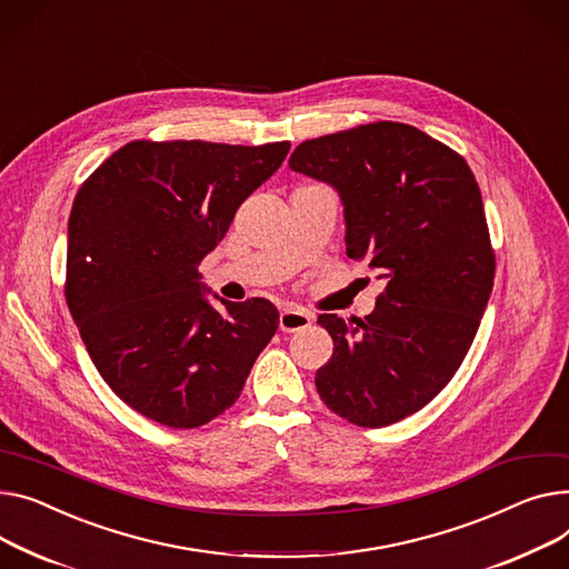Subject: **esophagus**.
Instances as JSON below:
<instances>
[{
  "mask_svg": "<svg viewBox=\"0 0 569 569\" xmlns=\"http://www.w3.org/2000/svg\"><path fill=\"white\" fill-rule=\"evenodd\" d=\"M311 322H313V316H311L309 311L297 309V307H286V309H281V313H279V329H281L283 333L301 331V329L311 327Z\"/></svg>",
  "mask_w": 569,
  "mask_h": 569,
  "instance_id": "obj_1",
  "label": "esophagus"
}]
</instances>
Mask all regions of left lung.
I'll use <instances>...</instances> for the list:
<instances>
[{"instance_id":"obj_1","label":"left lung","mask_w":569,"mask_h":569,"mask_svg":"<svg viewBox=\"0 0 569 569\" xmlns=\"http://www.w3.org/2000/svg\"><path fill=\"white\" fill-rule=\"evenodd\" d=\"M288 164L336 189L348 256L387 281L370 316L318 318L333 338L318 393L355 426H391L452 380L480 327L497 270L480 187L456 150L393 121L309 139Z\"/></svg>"}]
</instances>
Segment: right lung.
I'll use <instances>...</instances> for the list:
<instances>
[{"mask_svg":"<svg viewBox=\"0 0 569 569\" xmlns=\"http://www.w3.org/2000/svg\"><path fill=\"white\" fill-rule=\"evenodd\" d=\"M288 141H130L80 187L68 219L66 301L102 380L167 428L206 426L242 393L279 311L208 305L199 264Z\"/></svg>","mask_w":569,"mask_h":569,"instance_id":"1","label":"right lung"}]
</instances>
